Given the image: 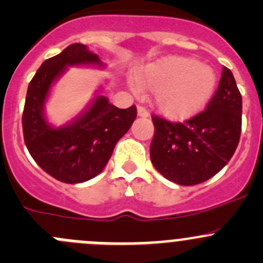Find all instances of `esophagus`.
I'll list each match as a JSON object with an SVG mask.
<instances>
[{"mask_svg": "<svg viewBox=\"0 0 263 263\" xmlns=\"http://www.w3.org/2000/svg\"><path fill=\"white\" fill-rule=\"evenodd\" d=\"M137 115H139V117H142V118H146V117H148V110L142 105H139L137 107Z\"/></svg>", "mask_w": 263, "mask_h": 263, "instance_id": "34e87169", "label": "esophagus"}]
</instances>
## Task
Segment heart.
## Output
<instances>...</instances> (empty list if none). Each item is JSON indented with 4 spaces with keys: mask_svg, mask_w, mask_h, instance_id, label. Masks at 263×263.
I'll list each match as a JSON object with an SVG mask.
<instances>
[{
    "mask_svg": "<svg viewBox=\"0 0 263 263\" xmlns=\"http://www.w3.org/2000/svg\"><path fill=\"white\" fill-rule=\"evenodd\" d=\"M137 80L141 87L155 91V104L164 116L183 119L200 112L210 100L216 73L193 58L173 55L147 66Z\"/></svg>",
    "mask_w": 263,
    "mask_h": 263,
    "instance_id": "heart-1",
    "label": "heart"
}]
</instances>
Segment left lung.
I'll list each match as a JSON object with an SVG mask.
<instances>
[{
	"instance_id": "8db88e82",
	"label": "left lung",
	"mask_w": 263,
	"mask_h": 263,
	"mask_svg": "<svg viewBox=\"0 0 263 263\" xmlns=\"http://www.w3.org/2000/svg\"><path fill=\"white\" fill-rule=\"evenodd\" d=\"M151 163L169 181L195 185L219 173L232 159L242 131V95L232 71L222 67L213 99L184 123L153 116Z\"/></svg>"
}]
</instances>
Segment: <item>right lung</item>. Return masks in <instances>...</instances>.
<instances>
[{
  "instance_id": "add662e5",
  "label": "right lung",
  "mask_w": 263,
  "mask_h": 263,
  "mask_svg": "<svg viewBox=\"0 0 263 263\" xmlns=\"http://www.w3.org/2000/svg\"><path fill=\"white\" fill-rule=\"evenodd\" d=\"M68 66L104 67L98 54L75 43L42 63L31 79L23 112L24 141L31 158L46 173L63 183L86 182L107 165L116 144L136 119L135 105L119 109L97 95L80 116L65 126L53 127L44 107L50 87Z\"/></svg>"
}]
</instances>
